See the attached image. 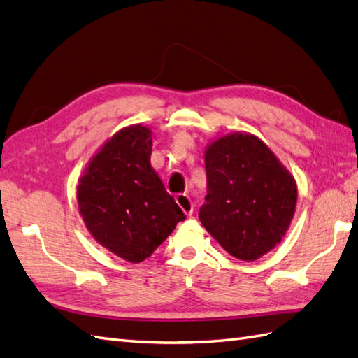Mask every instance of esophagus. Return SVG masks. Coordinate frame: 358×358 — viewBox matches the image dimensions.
<instances>
[{"instance_id":"esophagus-1","label":"esophagus","mask_w":358,"mask_h":358,"mask_svg":"<svg viewBox=\"0 0 358 358\" xmlns=\"http://www.w3.org/2000/svg\"><path fill=\"white\" fill-rule=\"evenodd\" d=\"M176 199H177L178 206L182 209V212H185L187 217H190V215L194 213V203L187 194H178Z\"/></svg>"}]
</instances>
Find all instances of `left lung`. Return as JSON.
<instances>
[{
    "label": "left lung",
    "mask_w": 358,
    "mask_h": 358,
    "mask_svg": "<svg viewBox=\"0 0 358 358\" xmlns=\"http://www.w3.org/2000/svg\"><path fill=\"white\" fill-rule=\"evenodd\" d=\"M207 195L199 221L231 256L256 261L280 243L293 220L294 178L262 140L230 134L206 151Z\"/></svg>",
    "instance_id": "obj_1"
}]
</instances>
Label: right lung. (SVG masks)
Instances as JSON below:
<instances>
[{
  "label": "right lung",
  "instance_id": "add662e5",
  "mask_svg": "<svg viewBox=\"0 0 358 358\" xmlns=\"http://www.w3.org/2000/svg\"><path fill=\"white\" fill-rule=\"evenodd\" d=\"M152 137L128 127L108 140L79 180L78 203L99 244L129 262H141L186 215L151 166Z\"/></svg>",
  "mask_w": 358,
  "mask_h": 358
}]
</instances>
